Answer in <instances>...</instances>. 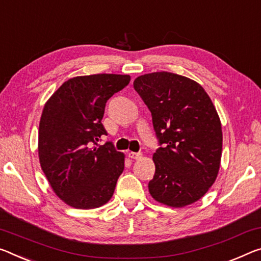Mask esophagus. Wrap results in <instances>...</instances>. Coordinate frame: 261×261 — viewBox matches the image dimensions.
<instances>
[{"label":"esophagus","instance_id":"1","mask_svg":"<svg viewBox=\"0 0 261 261\" xmlns=\"http://www.w3.org/2000/svg\"><path fill=\"white\" fill-rule=\"evenodd\" d=\"M129 156L131 159H139L140 156H142V153H138V152H130L129 153Z\"/></svg>","mask_w":261,"mask_h":261}]
</instances>
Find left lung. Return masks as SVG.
Segmentation results:
<instances>
[{"label":"left lung","mask_w":261,"mask_h":261,"mask_svg":"<svg viewBox=\"0 0 261 261\" xmlns=\"http://www.w3.org/2000/svg\"><path fill=\"white\" fill-rule=\"evenodd\" d=\"M152 115L159 147L152 197L174 208L192 204L216 180L222 155V126L205 90L190 79L169 72L138 76L134 82Z\"/></svg>","instance_id":"1"}]
</instances>
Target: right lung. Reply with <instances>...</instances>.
I'll list each match as a JSON object with an SVG mask.
<instances>
[{
    "instance_id": "1",
    "label": "right lung",
    "mask_w": 261,
    "mask_h": 261,
    "mask_svg": "<svg viewBox=\"0 0 261 261\" xmlns=\"http://www.w3.org/2000/svg\"><path fill=\"white\" fill-rule=\"evenodd\" d=\"M130 76L94 74L64 82L44 107L39 123L40 166L55 193L76 209L106 204L124 169V154L98 142L106 103Z\"/></svg>"
}]
</instances>
